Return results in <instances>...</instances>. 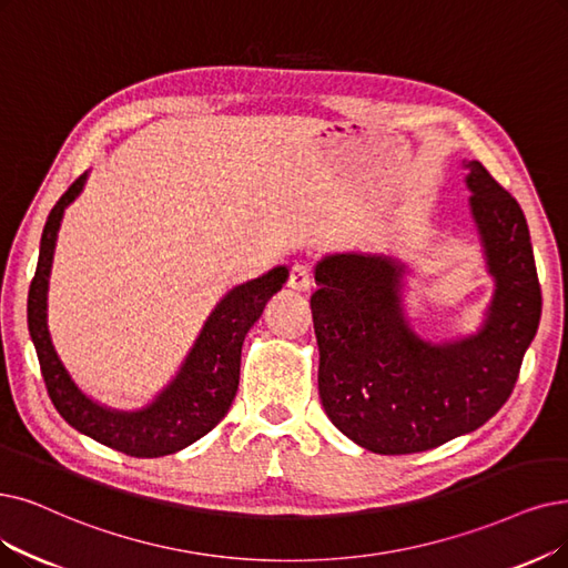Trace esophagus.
I'll list each match as a JSON object with an SVG mask.
<instances>
[{
    "mask_svg": "<svg viewBox=\"0 0 568 568\" xmlns=\"http://www.w3.org/2000/svg\"><path fill=\"white\" fill-rule=\"evenodd\" d=\"M288 286L296 291H307L312 286V272L305 263H293L288 272Z\"/></svg>",
    "mask_w": 568,
    "mask_h": 568,
    "instance_id": "obj_1",
    "label": "esophagus"
}]
</instances>
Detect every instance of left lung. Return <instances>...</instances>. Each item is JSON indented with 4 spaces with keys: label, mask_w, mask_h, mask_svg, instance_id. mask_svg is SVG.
<instances>
[{
    "label": "left lung",
    "mask_w": 568,
    "mask_h": 568,
    "mask_svg": "<svg viewBox=\"0 0 568 568\" xmlns=\"http://www.w3.org/2000/svg\"><path fill=\"white\" fill-rule=\"evenodd\" d=\"M470 210L496 293L485 328L428 345L400 320L403 267L335 254L316 265L310 298L320 343V396L328 419L377 455H415L483 426L510 398L540 322L527 219L480 161L468 165Z\"/></svg>",
    "instance_id": "8db88e82"
}]
</instances>
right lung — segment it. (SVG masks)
Wrapping results in <instances>:
<instances>
[{"instance_id":"obj_1","label":"right lung","mask_w":568,"mask_h":568,"mask_svg":"<svg viewBox=\"0 0 568 568\" xmlns=\"http://www.w3.org/2000/svg\"><path fill=\"white\" fill-rule=\"evenodd\" d=\"M81 174L62 193L43 225L37 272L28 293V326L39 356L47 392L62 419L93 440L138 459L174 455L189 447L225 417L237 394L242 343L261 316L267 298L288 280L286 267L235 286L202 328L184 368L158 400L142 413H113L85 398L60 363L47 326V291L55 237L64 207L83 189Z\"/></svg>"}]
</instances>
